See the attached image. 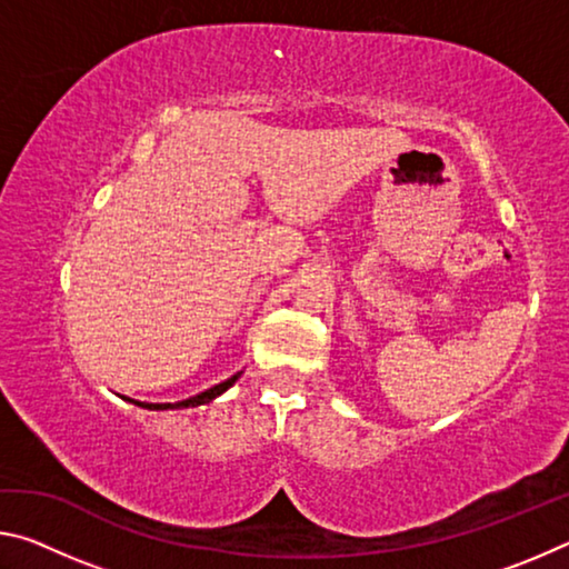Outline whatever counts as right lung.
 I'll return each mask as SVG.
<instances>
[{"label":"right lung","mask_w":569,"mask_h":569,"mask_svg":"<svg viewBox=\"0 0 569 569\" xmlns=\"http://www.w3.org/2000/svg\"><path fill=\"white\" fill-rule=\"evenodd\" d=\"M238 377H240V371L236 373V377L226 379L223 383H216L213 389H208V391H203V393H196V397H190V399H186V401H178V403H146V401H132V399H128V401L138 403V407H142V409H150V411H166V409H188V407H200V403H208V401H213L216 397H220V393L228 391V389L233 387V383L238 381Z\"/></svg>","instance_id":"right-lung-1"}]
</instances>
